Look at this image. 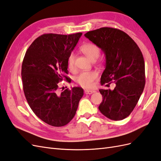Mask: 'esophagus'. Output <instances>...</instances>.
I'll return each mask as SVG.
<instances>
[{
  "label": "esophagus",
  "instance_id": "34e87169",
  "mask_svg": "<svg viewBox=\"0 0 161 161\" xmlns=\"http://www.w3.org/2000/svg\"><path fill=\"white\" fill-rule=\"evenodd\" d=\"M95 91H93V90H85V93L86 95H90V94H92L93 93V92H95Z\"/></svg>",
  "mask_w": 161,
  "mask_h": 161
}]
</instances>
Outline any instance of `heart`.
<instances>
[{"instance_id": "b5f03b06", "label": "heart", "mask_w": 161, "mask_h": 161, "mask_svg": "<svg viewBox=\"0 0 161 161\" xmlns=\"http://www.w3.org/2000/svg\"><path fill=\"white\" fill-rule=\"evenodd\" d=\"M80 50L92 61L96 60L100 54V48L93 43H85L80 47ZM75 60L74 53H70L68 58V67L70 70L75 69ZM97 76L98 75L95 71L82 72L76 76V81L82 86L89 88L92 85V82L97 79Z\"/></svg>"}]
</instances>
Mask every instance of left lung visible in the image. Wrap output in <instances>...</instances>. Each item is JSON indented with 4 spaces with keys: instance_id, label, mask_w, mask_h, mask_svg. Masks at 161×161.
<instances>
[{
    "instance_id": "left-lung-1",
    "label": "left lung",
    "mask_w": 161,
    "mask_h": 161,
    "mask_svg": "<svg viewBox=\"0 0 161 161\" xmlns=\"http://www.w3.org/2000/svg\"><path fill=\"white\" fill-rule=\"evenodd\" d=\"M99 46L106 58L101 85L114 82V90L100 89L103 100L101 113L115 121L127 118L142 95L145 86V66L142 52L127 33L112 27H101L85 34Z\"/></svg>"
}]
</instances>
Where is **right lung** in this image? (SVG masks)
Masks as SVG:
<instances>
[{
    "label": "right lung",
    "mask_w": 161,
    "mask_h": 161,
    "mask_svg": "<svg viewBox=\"0 0 161 161\" xmlns=\"http://www.w3.org/2000/svg\"><path fill=\"white\" fill-rule=\"evenodd\" d=\"M82 34H43L33 42L23 58L21 77L27 103L39 118L54 127L70 122L84 94L76 86L61 93L58 91L59 82L71 81L66 76L68 58Z\"/></svg>",
    "instance_id": "1"
}]
</instances>
